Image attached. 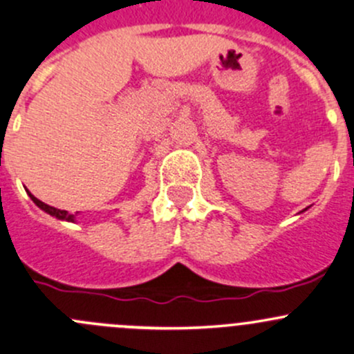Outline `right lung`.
<instances>
[{"label": "right lung", "mask_w": 354, "mask_h": 354, "mask_svg": "<svg viewBox=\"0 0 354 354\" xmlns=\"http://www.w3.org/2000/svg\"><path fill=\"white\" fill-rule=\"evenodd\" d=\"M28 196H30L32 198V201H34L35 204H37L39 207H41V209H44L46 211V213H49V214H53V216H56V218H59V220H68V221H75V214H69L68 211H64V209H57V207H53V206H49V204H46V203H42L41 199H37L35 198V196H32L30 192H28Z\"/></svg>", "instance_id": "add662e5"}]
</instances>
